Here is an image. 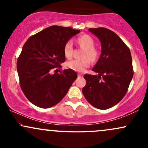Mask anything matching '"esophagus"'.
<instances>
[{
    "instance_id": "esophagus-1",
    "label": "esophagus",
    "mask_w": 148,
    "mask_h": 148,
    "mask_svg": "<svg viewBox=\"0 0 148 148\" xmlns=\"http://www.w3.org/2000/svg\"><path fill=\"white\" fill-rule=\"evenodd\" d=\"M78 76H83V74H81V73H79V74H78Z\"/></svg>"
}]
</instances>
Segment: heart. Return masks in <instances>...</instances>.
<instances>
[{
	"label": "heart",
	"mask_w": 148,
	"mask_h": 148,
	"mask_svg": "<svg viewBox=\"0 0 148 148\" xmlns=\"http://www.w3.org/2000/svg\"><path fill=\"white\" fill-rule=\"evenodd\" d=\"M78 45L85 51L81 55V59H74L67 62V67L76 72H84L89 67L92 62H96L99 57V51L95 47V41L89 35H80L76 39ZM63 51L67 58H71L73 56V45L71 41H67L64 44Z\"/></svg>",
	"instance_id": "obj_1"
}]
</instances>
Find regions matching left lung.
Segmentation results:
<instances>
[{
    "label": "left lung",
    "instance_id": "1",
    "mask_svg": "<svg viewBox=\"0 0 148 148\" xmlns=\"http://www.w3.org/2000/svg\"><path fill=\"white\" fill-rule=\"evenodd\" d=\"M99 38L101 53L92 71L86 74L83 94L92 106L105 110L114 106L126 95L134 75L130 49L112 30L106 28H89Z\"/></svg>",
    "mask_w": 148,
    "mask_h": 148
}]
</instances>
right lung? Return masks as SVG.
<instances>
[{
    "instance_id": "add662e5",
    "label": "right lung",
    "mask_w": 148,
    "mask_h": 148,
    "mask_svg": "<svg viewBox=\"0 0 148 148\" xmlns=\"http://www.w3.org/2000/svg\"><path fill=\"white\" fill-rule=\"evenodd\" d=\"M80 32L71 27L52 25L28 39L16 62L20 86L32 103L42 108L55 106L63 99L77 74L72 69L58 73L65 61L63 47Z\"/></svg>"
}]
</instances>
